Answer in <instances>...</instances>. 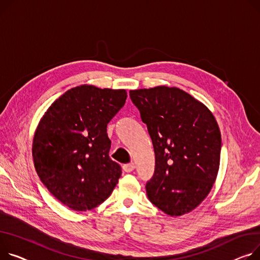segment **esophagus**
Masks as SVG:
<instances>
[{
	"label": "esophagus",
	"instance_id": "esophagus-1",
	"mask_svg": "<svg viewBox=\"0 0 260 260\" xmlns=\"http://www.w3.org/2000/svg\"><path fill=\"white\" fill-rule=\"evenodd\" d=\"M135 164L134 163H129V164H124L123 165V170L125 171V172H131V171H133L134 169H135Z\"/></svg>",
	"mask_w": 260,
	"mask_h": 260
}]
</instances>
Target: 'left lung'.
I'll return each instance as SVG.
<instances>
[{"label": "left lung", "instance_id": "1", "mask_svg": "<svg viewBox=\"0 0 260 260\" xmlns=\"http://www.w3.org/2000/svg\"><path fill=\"white\" fill-rule=\"evenodd\" d=\"M153 144L155 166L146 183L149 201L170 216L192 211L216 180L221 137L212 113L178 88L129 91Z\"/></svg>", "mask_w": 260, "mask_h": 260}]
</instances>
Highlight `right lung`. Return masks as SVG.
Returning <instances> with one entry per match:
<instances>
[{
  "label": "right lung",
  "mask_w": 260,
  "mask_h": 260,
  "mask_svg": "<svg viewBox=\"0 0 260 260\" xmlns=\"http://www.w3.org/2000/svg\"><path fill=\"white\" fill-rule=\"evenodd\" d=\"M126 97L125 90L79 85L52 103L40 121L34 167L51 194L72 210L95 208L118 183L122 171L109 157L107 126Z\"/></svg>",
  "instance_id": "obj_1"
}]
</instances>
